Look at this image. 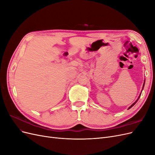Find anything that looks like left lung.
<instances>
[{"label": "left lung", "instance_id": "left-lung-1", "mask_svg": "<svg viewBox=\"0 0 155 155\" xmlns=\"http://www.w3.org/2000/svg\"><path fill=\"white\" fill-rule=\"evenodd\" d=\"M143 87H144V83H143ZM140 96H141V94H140V96H139V97H138V99H139V98H140ZM138 100H137V101H135V102H134V104H133V105H130V107H129V109H130V108H131V107H133V105H134V104H136V103H137V101H138Z\"/></svg>", "mask_w": 155, "mask_h": 155}]
</instances>
